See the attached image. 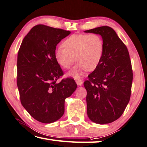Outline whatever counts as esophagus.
Returning a JSON list of instances; mask_svg holds the SVG:
<instances>
[{"label": "esophagus", "mask_w": 147, "mask_h": 147, "mask_svg": "<svg viewBox=\"0 0 147 147\" xmlns=\"http://www.w3.org/2000/svg\"><path fill=\"white\" fill-rule=\"evenodd\" d=\"M76 82L78 86H81L82 84H83V81H82V80H81V79H77Z\"/></svg>", "instance_id": "1"}]
</instances>
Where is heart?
Segmentation results:
<instances>
[{"mask_svg": "<svg viewBox=\"0 0 147 147\" xmlns=\"http://www.w3.org/2000/svg\"><path fill=\"white\" fill-rule=\"evenodd\" d=\"M63 46L55 49L54 57L64 69L69 68L76 60L78 61L68 73V76L74 78H79L86 70H94L103 55V40L96 33L71 35L64 41Z\"/></svg>", "mask_w": 147, "mask_h": 147, "instance_id": "b5f03b06", "label": "heart"}]
</instances>
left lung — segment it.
<instances>
[{
  "instance_id": "8db88e82",
  "label": "left lung",
  "mask_w": 147,
  "mask_h": 147,
  "mask_svg": "<svg viewBox=\"0 0 147 147\" xmlns=\"http://www.w3.org/2000/svg\"><path fill=\"white\" fill-rule=\"evenodd\" d=\"M84 32L100 35L104 42L101 62L84 83L87 114L92 121L107 124L121 116L130 101L133 73L129 53L112 28L101 26Z\"/></svg>"
}]
</instances>
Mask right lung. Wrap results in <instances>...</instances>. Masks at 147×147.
<instances>
[{
    "mask_svg": "<svg viewBox=\"0 0 147 147\" xmlns=\"http://www.w3.org/2000/svg\"><path fill=\"white\" fill-rule=\"evenodd\" d=\"M69 31L43 24L33 27L26 35L17 56V79L20 102L38 121L51 123L64 112V102L77 84L72 79L57 80L63 75L54 57L56 46Z\"/></svg>",
    "mask_w": 147,
    "mask_h": 147,
    "instance_id": "obj_1",
    "label": "right lung"
}]
</instances>
